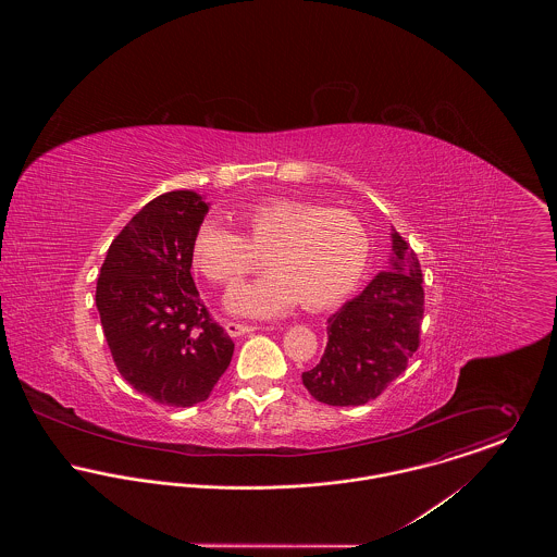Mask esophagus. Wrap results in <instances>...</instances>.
Masks as SVG:
<instances>
[{
  "mask_svg": "<svg viewBox=\"0 0 557 557\" xmlns=\"http://www.w3.org/2000/svg\"><path fill=\"white\" fill-rule=\"evenodd\" d=\"M225 330L230 336H242L246 332H255V325H246V323H238V321H225Z\"/></svg>",
  "mask_w": 557,
  "mask_h": 557,
  "instance_id": "esophagus-1",
  "label": "esophagus"
}]
</instances>
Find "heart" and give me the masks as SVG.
<instances>
[{
    "instance_id": "obj_1",
    "label": "heart",
    "mask_w": 557,
    "mask_h": 557,
    "mask_svg": "<svg viewBox=\"0 0 557 557\" xmlns=\"http://www.w3.org/2000/svg\"><path fill=\"white\" fill-rule=\"evenodd\" d=\"M238 223L244 238L216 221L201 223L193 239V263L206 278L232 289L265 257L270 274L227 300L242 315L272 318L296 302L307 311L334 307L367 270V232L345 210L268 199L239 210Z\"/></svg>"
}]
</instances>
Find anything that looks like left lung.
Here are the masks:
<instances>
[{
    "label": "left lung",
    "mask_w": 557,
    "mask_h": 557,
    "mask_svg": "<svg viewBox=\"0 0 557 557\" xmlns=\"http://www.w3.org/2000/svg\"><path fill=\"white\" fill-rule=\"evenodd\" d=\"M391 270L327 318V345L302 384L319 403L347 407L380 397L420 345L424 313L416 252L393 230Z\"/></svg>",
    "instance_id": "8db88e82"
}]
</instances>
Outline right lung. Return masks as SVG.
I'll use <instances>...</instances> for the list:
<instances>
[{
	"label": "right lung",
	"mask_w": 557,
	"mask_h": 557,
	"mask_svg": "<svg viewBox=\"0 0 557 557\" xmlns=\"http://www.w3.org/2000/svg\"><path fill=\"white\" fill-rule=\"evenodd\" d=\"M206 214L208 203L193 190L160 195L111 242L96 285L120 375L169 407L210 397L234 356V341L210 318L190 274Z\"/></svg>",
	"instance_id": "1"
}]
</instances>
